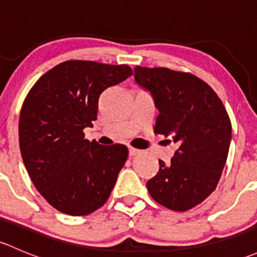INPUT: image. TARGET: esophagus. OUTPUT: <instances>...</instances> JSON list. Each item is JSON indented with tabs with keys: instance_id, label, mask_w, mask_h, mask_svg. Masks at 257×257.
Wrapping results in <instances>:
<instances>
[{
	"instance_id": "1",
	"label": "esophagus",
	"mask_w": 257,
	"mask_h": 257,
	"mask_svg": "<svg viewBox=\"0 0 257 257\" xmlns=\"http://www.w3.org/2000/svg\"><path fill=\"white\" fill-rule=\"evenodd\" d=\"M129 157H136L137 154H139V153L142 152V150H139V149H136V148H133V147H129Z\"/></svg>"
}]
</instances>
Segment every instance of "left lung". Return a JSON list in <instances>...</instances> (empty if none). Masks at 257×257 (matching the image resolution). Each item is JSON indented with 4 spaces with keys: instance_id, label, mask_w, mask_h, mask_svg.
<instances>
[{
    "instance_id": "obj_1",
    "label": "left lung",
    "mask_w": 257,
    "mask_h": 257,
    "mask_svg": "<svg viewBox=\"0 0 257 257\" xmlns=\"http://www.w3.org/2000/svg\"><path fill=\"white\" fill-rule=\"evenodd\" d=\"M134 79L159 110L155 132L179 147L169 164L159 160L148 191L160 205L186 211L219 183L231 142L230 118L211 87L193 74L137 66Z\"/></svg>"
}]
</instances>
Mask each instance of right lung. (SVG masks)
Returning <instances> with one entry per match:
<instances>
[{
  "mask_svg": "<svg viewBox=\"0 0 257 257\" xmlns=\"http://www.w3.org/2000/svg\"><path fill=\"white\" fill-rule=\"evenodd\" d=\"M133 74L129 66L67 61L36 82L18 123L23 163L36 189L53 208L83 216L104 205L128 158L121 144L84 139L108 87Z\"/></svg>",
  "mask_w": 257,
  "mask_h": 257,
  "instance_id": "right-lung-1",
  "label": "right lung"
}]
</instances>
